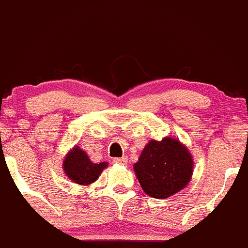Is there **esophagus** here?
<instances>
[{
    "mask_svg": "<svg viewBox=\"0 0 248 248\" xmlns=\"http://www.w3.org/2000/svg\"><path fill=\"white\" fill-rule=\"evenodd\" d=\"M115 163H118V165H126L128 163V158L126 157H120V158H114Z\"/></svg>",
    "mask_w": 248,
    "mask_h": 248,
    "instance_id": "1",
    "label": "esophagus"
}]
</instances>
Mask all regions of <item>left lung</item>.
<instances>
[{
  "label": "left lung",
  "instance_id": "8db88e82",
  "mask_svg": "<svg viewBox=\"0 0 248 248\" xmlns=\"http://www.w3.org/2000/svg\"><path fill=\"white\" fill-rule=\"evenodd\" d=\"M134 171L142 190L152 198L165 199L189 183L193 158L187 147L172 138L151 140L142 150Z\"/></svg>",
  "mask_w": 248,
  "mask_h": 248
}]
</instances>
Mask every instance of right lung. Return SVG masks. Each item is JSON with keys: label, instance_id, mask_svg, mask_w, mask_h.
<instances>
[{"label": "right lung", "instance_id": "right-lung-1", "mask_svg": "<svg viewBox=\"0 0 248 248\" xmlns=\"http://www.w3.org/2000/svg\"><path fill=\"white\" fill-rule=\"evenodd\" d=\"M108 163H93L85 151L75 146L63 160V171L72 182L81 186H88L98 179Z\"/></svg>", "mask_w": 248, "mask_h": 248}]
</instances>
